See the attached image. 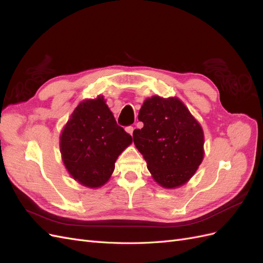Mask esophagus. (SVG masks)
Segmentation results:
<instances>
[{
    "label": "esophagus",
    "instance_id": "obj_1",
    "mask_svg": "<svg viewBox=\"0 0 263 263\" xmlns=\"http://www.w3.org/2000/svg\"><path fill=\"white\" fill-rule=\"evenodd\" d=\"M125 130L133 136V132H134V127L133 126H127L126 128H125Z\"/></svg>",
    "mask_w": 263,
    "mask_h": 263
}]
</instances>
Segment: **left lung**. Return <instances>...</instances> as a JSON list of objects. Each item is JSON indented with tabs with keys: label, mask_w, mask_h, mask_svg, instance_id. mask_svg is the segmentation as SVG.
<instances>
[{
	"label": "left lung",
	"mask_w": 263,
	"mask_h": 263,
	"mask_svg": "<svg viewBox=\"0 0 263 263\" xmlns=\"http://www.w3.org/2000/svg\"><path fill=\"white\" fill-rule=\"evenodd\" d=\"M138 119L144 127L134 130V144L156 182L165 189L184 184L204 157L201 125L177 98L147 99Z\"/></svg>",
	"instance_id": "8db88e82"
}]
</instances>
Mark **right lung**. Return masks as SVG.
<instances>
[{"label":"right lung","instance_id":"add662e5","mask_svg":"<svg viewBox=\"0 0 263 263\" xmlns=\"http://www.w3.org/2000/svg\"><path fill=\"white\" fill-rule=\"evenodd\" d=\"M132 141L100 95L81 102L71 114L60 135L62 161L80 184L100 187L112 176L116 159Z\"/></svg>","mask_w":263,"mask_h":263}]
</instances>
